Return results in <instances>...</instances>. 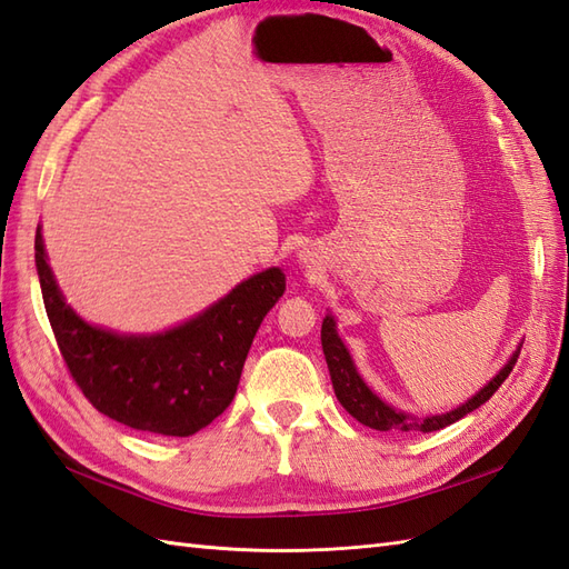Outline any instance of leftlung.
<instances>
[{"label": "left lung", "instance_id": "left-lung-1", "mask_svg": "<svg viewBox=\"0 0 569 569\" xmlns=\"http://www.w3.org/2000/svg\"><path fill=\"white\" fill-rule=\"evenodd\" d=\"M321 345H323V355H326V362H328V371H330V381H332V389H336V396L340 400V406L348 410L355 420H359L362 425L371 427V429H381V432H412V429H418V432H437V429H445L449 425H453L456 420H461L463 415L473 412L476 408H480L485 400H490L492 393L500 389L505 383V379L515 369L519 352L511 355L509 362L500 369V373L485 386L482 391H478L473 398L463 403L461 408H456L447 415H432V418H422V420H415L406 412H398L391 406H386L379 396H373L369 391V386L359 377L355 365H352V357L345 348L342 340L338 338L336 332V321H332L330 316L323 318V326H321Z\"/></svg>", "mask_w": 569, "mask_h": 569}]
</instances>
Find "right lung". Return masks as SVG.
<instances>
[{
    "mask_svg": "<svg viewBox=\"0 0 569 569\" xmlns=\"http://www.w3.org/2000/svg\"><path fill=\"white\" fill-rule=\"evenodd\" d=\"M36 268L54 340L81 393L110 420L161 437L196 435L229 408L262 318L284 295L282 270L270 268L169 332L116 336L67 307L40 227Z\"/></svg>",
    "mask_w": 569,
    "mask_h": 569,
    "instance_id": "right-lung-1",
    "label": "right lung"
}]
</instances>
